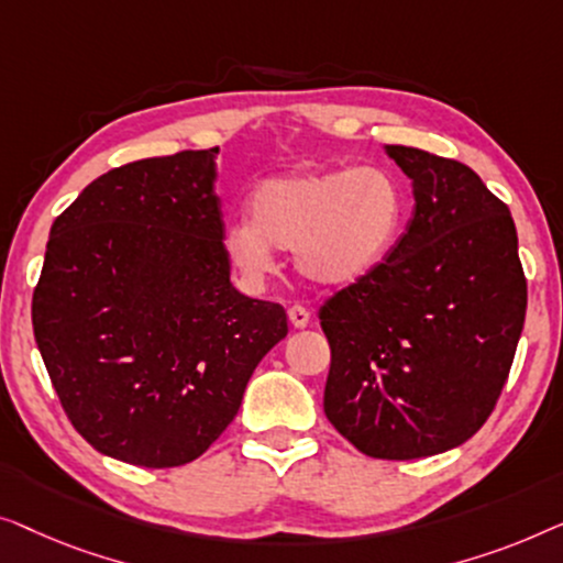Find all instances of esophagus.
Masks as SVG:
<instances>
[{
	"label": "esophagus",
	"instance_id": "34e87169",
	"mask_svg": "<svg viewBox=\"0 0 563 563\" xmlns=\"http://www.w3.org/2000/svg\"><path fill=\"white\" fill-rule=\"evenodd\" d=\"M288 319L292 323V329H306L308 321H311V313H308L306 306L296 303V306L288 308Z\"/></svg>",
	"mask_w": 563,
	"mask_h": 563
}]
</instances>
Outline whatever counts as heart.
Masks as SVG:
<instances>
[{"mask_svg":"<svg viewBox=\"0 0 563 563\" xmlns=\"http://www.w3.org/2000/svg\"><path fill=\"white\" fill-rule=\"evenodd\" d=\"M252 221L227 227L224 247L244 278L275 267V250L292 252L306 280L342 288L390 257L408 219L406 188L387 168L296 170L267 178L250 196Z\"/></svg>","mask_w":563,"mask_h":563,"instance_id":"1","label":"heart"}]
</instances>
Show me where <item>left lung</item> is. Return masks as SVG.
Listing matches in <instances>:
<instances>
[{"instance_id": "1", "label": "left lung", "mask_w": 563, "mask_h": 563, "mask_svg": "<svg viewBox=\"0 0 563 563\" xmlns=\"http://www.w3.org/2000/svg\"><path fill=\"white\" fill-rule=\"evenodd\" d=\"M413 180L390 257L323 300V413L362 454L421 459L472 439L500 398L528 285L510 209L464 163L387 145Z\"/></svg>"}]
</instances>
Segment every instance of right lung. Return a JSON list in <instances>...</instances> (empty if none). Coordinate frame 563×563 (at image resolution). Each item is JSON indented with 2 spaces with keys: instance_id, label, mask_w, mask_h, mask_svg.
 Returning <instances> with one entry per match:
<instances>
[{
  "instance_id": "obj_1",
  "label": "right lung",
  "mask_w": 563,
  "mask_h": 563,
  "mask_svg": "<svg viewBox=\"0 0 563 563\" xmlns=\"http://www.w3.org/2000/svg\"><path fill=\"white\" fill-rule=\"evenodd\" d=\"M219 147L99 176L53 221L33 331L74 429L147 470L199 459L288 334L280 303L229 283Z\"/></svg>"
}]
</instances>
